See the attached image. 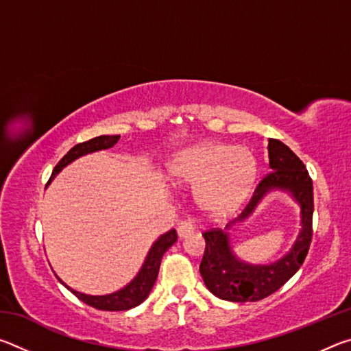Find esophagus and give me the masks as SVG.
<instances>
[{
  "mask_svg": "<svg viewBox=\"0 0 351 351\" xmlns=\"http://www.w3.org/2000/svg\"><path fill=\"white\" fill-rule=\"evenodd\" d=\"M176 230H178V235H180V239H184V237L193 234L195 226L190 221H181L180 224H178Z\"/></svg>",
  "mask_w": 351,
  "mask_h": 351,
  "instance_id": "esophagus-1",
  "label": "esophagus"
}]
</instances>
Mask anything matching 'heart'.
Masks as SVG:
<instances>
[{
    "label": "heart",
    "instance_id": "heart-1",
    "mask_svg": "<svg viewBox=\"0 0 351 351\" xmlns=\"http://www.w3.org/2000/svg\"><path fill=\"white\" fill-rule=\"evenodd\" d=\"M257 175V161L245 147L204 142L180 152L170 164L176 184L198 186V199L207 210L226 213L239 206Z\"/></svg>",
    "mask_w": 351,
    "mask_h": 351
}]
</instances>
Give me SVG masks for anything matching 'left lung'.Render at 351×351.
<instances>
[{
	"instance_id": "left-lung-1",
	"label": "left lung",
	"mask_w": 351,
	"mask_h": 351,
	"mask_svg": "<svg viewBox=\"0 0 351 351\" xmlns=\"http://www.w3.org/2000/svg\"><path fill=\"white\" fill-rule=\"evenodd\" d=\"M269 170L254 190L252 199L239 218L230 221V229L237 221H243L271 190H285L300 204L302 230L291 251L271 265H251L241 261L232 252L229 232L210 229L203 234L206 251L199 265L207 289L213 295L229 302H257L271 295L293 277L305 261L313 239V181L305 164L288 145L278 139L268 141Z\"/></svg>"
}]
</instances>
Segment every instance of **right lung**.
I'll use <instances>...</instances> for the list:
<instances>
[{
  "mask_svg": "<svg viewBox=\"0 0 351 351\" xmlns=\"http://www.w3.org/2000/svg\"><path fill=\"white\" fill-rule=\"evenodd\" d=\"M121 139V134L116 136H97V138H93L86 142H82V144L74 145L71 150L64 154V156L58 161L56 165V169L52 170L51 180L56 178V175L60 171L63 167H66L68 164L75 161L77 158L83 156V154L88 153H94L99 150H106V148H111L114 144H117V141ZM49 180V182H51ZM178 240L176 230L170 229L169 232L162 234L159 239L153 243V246L148 251L144 265H142L141 271L138 272L132 282H130L127 287H123L122 289L116 291V293L106 294V295H88L79 293V291H74L73 288H69L68 285H64L60 278V280L64 287H66L71 293H73L77 299H80L83 304L90 305L96 310H102V311H125L130 310V308H134L141 305L144 302L150 291L153 288L154 282H156L158 272H159V266H161V260L165 251L173 245V243Z\"/></svg>",
  "mask_w": 351,
  "mask_h": 351,
  "instance_id": "1",
  "label": "right lung"
}]
</instances>
